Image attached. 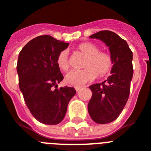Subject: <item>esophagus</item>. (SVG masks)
<instances>
[{
	"instance_id": "obj_1",
	"label": "esophagus",
	"mask_w": 151,
	"mask_h": 151,
	"mask_svg": "<svg viewBox=\"0 0 151 151\" xmlns=\"http://www.w3.org/2000/svg\"><path fill=\"white\" fill-rule=\"evenodd\" d=\"M81 89V87H75L76 91H79Z\"/></svg>"
}]
</instances>
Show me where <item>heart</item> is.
Masks as SVG:
<instances>
[{
    "label": "heart",
    "mask_w": 151,
    "mask_h": 151,
    "mask_svg": "<svg viewBox=\"0 0 151 151\" xmlns=\"http://www.w3.org/2000/svg\"><path fill=\"white\" fill-rule=\"evenodd\" d=\"M77 50L86 56L81 70H73L66 75V83L74 87H81L97 78L107 75L114 65L111 54L105 51H100L99 47L91 42H84L79 44ZM57 64L63 71H67L70 68L68 50H64L59 53L57 58Z\"/></svg>",
    "instance_id": "b5f03b06"
}]
</instances>
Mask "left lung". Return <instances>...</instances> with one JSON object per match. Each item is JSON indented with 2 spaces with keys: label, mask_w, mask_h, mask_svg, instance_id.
Masks as SVG:
<instances>
[{
  "label": "left lung",
  "mask_w": 151,
  "mask_h": 151,
  "mask_svg": "<svg viewBox=\"0 0 151 151\" xmlns=\"http://www.w3.org/2000/svg\"><path fill=\"white\" fill-rule=\"evenodd\" d=\"M90 37L100 39L109 47L114 62L107 80L89 87L92 97L87 106L94 122L108 124L118 117L128 100L134 73L133 53L126 40L110 30H101Z\"/></svg>",
  "instance_id": "obj_1"
}]
</instances>
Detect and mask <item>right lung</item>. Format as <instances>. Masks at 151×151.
I'll use <instances>...</instances> for the list:
<instances>
[{"label":"right lung","instance_id":"1","mask_svg":"<svg viewBox=\"0 0 151 151\" xmlns=\"http://www.w3.org/2000/svg\"><path fill=\"white\" fill-rule=\"evenodd\" d=\"M68 45L50 35H41L30 40L19 53V87L31 114L44 124L61 122L76 93L73 87L58 88L64 76L57 58Z\"/></svg>","mask_w":151,"mask_h":151}]
</instances>
